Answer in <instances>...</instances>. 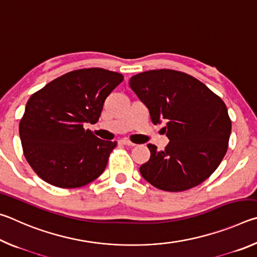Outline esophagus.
Wrapping results in <instances>:
<instances>
[{
  "label": "esophagus",
  "mask_w": 257,
  "mask_h": 257,
  "mask_svg": "<svg viewBox=\"0 0 257 257\" xmlns=\"http://www.w3.org/2000/svg\"><path fill=\"white\" fill-rule=\"evenodd\" d=\"M120 143H121V144L127 145V146H135L134 143H133V142H130V141H128V139H121Z\"/></svg>",
  "instance_id": "obj_1"
}]
</instances>
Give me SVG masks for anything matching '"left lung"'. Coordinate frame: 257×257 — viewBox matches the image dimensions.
<instances>
[{
    "label": "left lung",
    "instance_id": "1",
    "mask_svg": "<svg viewBox=\"0 0 257 257\" xmlns=\"http://www.w3.org/2000/svg\"><path fill=\"white\" fill-rule=\"evenodd\" d=\"M129 85L150 111L154 124L167 121L164 151L149 144L143 178L165 191H184L206 180L228 150L231 120L216 94L193 76L160 69L130 78Z\"/></svg>",
    "mask_w": 257,
    "mask_h": 257
}]
</instances>
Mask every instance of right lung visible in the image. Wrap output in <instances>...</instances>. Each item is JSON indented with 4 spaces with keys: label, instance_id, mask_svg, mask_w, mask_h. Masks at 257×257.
Masks as SVG:
<instances>
[{
    "label": "right lung",
    "instance_id": "right-lung-1",
    "mask_svg": "<svg viewBox=\"0 0 257 257\" xmlns=\"http://www.w3.org/2000/svg\"><path fill=\"white\" fill-rule=\"evenodd\" d=\"M123 80L102 68L73 70L52 80L28 99L20 120L24 155L36 175L60 188H78L102 175L116 142L97 138L105 98Z\"/></svg>",
    "mask_w": 257,
    "mask_h": 257
}]
</instances>
